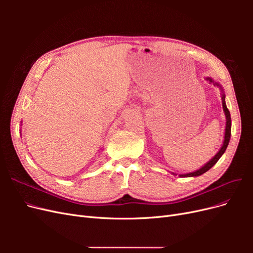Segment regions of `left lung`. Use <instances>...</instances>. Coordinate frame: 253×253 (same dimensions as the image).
<instances>
[{
  "instance_id": "left-lung-1",
  "label": "left lung",
  "mask_w": 253,
  "mask_h": 253,
  "mask_svg": "<svg viewBox=\"0 0 253 253\" xmlns=\"http://www.w3.org/2000/svg\"><path fill=\"white\" fill-rule=\"evenodd\" d=\"M207 80L212 82V83L214 84V85L219 86L218 83L212 81L211 78H207ZM219 87H220V86H219ZM221 103H223V108H224V112H225L226 119H227V122H226V129H225V140H224V143H223V147L220 148V150L218 151L217 154H216L215 156H214L208 164H206L203 168H201L200 170H197V171L192 172V173H188V174H181V175H179L180 177H191V176H200V175L204 174L205 172L210 170L211 168L218 162V159L220 158V156L223 155L224 153H225V151H226V149H227V147H228L229 140H230V135H231V117H230V112H229V110L227 109V106H226L225 95H224V94L221 95Z\"/></svg>"
}]
</instances>
